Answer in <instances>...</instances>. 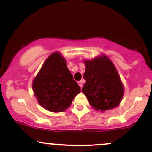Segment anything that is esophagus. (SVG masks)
Segmentation results:
<instances>
[{
	"instance_id": "34e87169",
	"label": "esophagus",
	"mask_w": 152,
	"mask_h": 152,
	"mask_svg": "<svg viewBox=\"0 0 152 152\" xmlns=\"http://www.w3.org/2000/svg\"><path fill=\"white\" fill-rule=\"evenodd\" d=\"M78 84L79 85L80 88H81V89H82V87H83V80L78 81Z\"/></svg>"
}]
</instances>
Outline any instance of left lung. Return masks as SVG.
<instances>
[{"mask_svg": "<svg viewBox=\"0 0 152 152\" xmlns=\"http://www.w3.org/2000/svg\"><path fill=\"white\" fill-rule=\"evenodd\" d=\"M86 83L82 92L95 110L104 112L119 105L124 87L115 66L105 55L84 60Z\"/></svg>", "mask_w": 152, "mask_h": 152, "instance_id": "1", "label": "left lung"}]
</instances>
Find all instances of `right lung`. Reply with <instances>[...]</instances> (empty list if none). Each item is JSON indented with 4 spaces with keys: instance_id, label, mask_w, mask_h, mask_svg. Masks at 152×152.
<instances>
[{
    "instance_id": "obj_1",
    "label": "right lung",
    "mask_w": 152,
    "mask_h": 152,
    "mask_svg": "<svg viewBox=\"0 0 152 152\" xmlns=\"http://www.w3.org/2000/svg\"><path fill=\"white\" fill-rule=\"evenodd\" d=\"M32 89L38 103L53 113L66 110L81 92L59 52L52 53L45 60L33 80Z\"/></svg>"
}]
</instances>
